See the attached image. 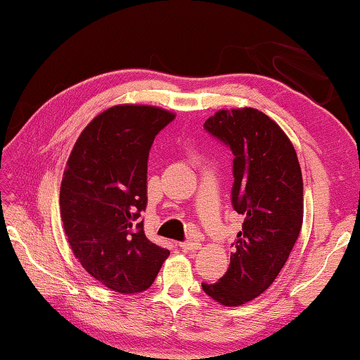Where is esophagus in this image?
Masks as SVG:
<instances>
[{
	"label": "esophagus",
	"mask_w": 360,
	"mask_h": 360,
	"mask_svg": "<svg viewBox=\"0 0 360 360\" xmlns=\"http://www.w3.org/2000/svg\"><path fill=\"white\" fill-rule=\"evenodd\" d=\"M180 248L186 250V252H193V250H198L201 248V243L198 239H188L184 240V243L180 244Z\"/></svg>",
	"instance_id": "obj_1"
}]
</instances>
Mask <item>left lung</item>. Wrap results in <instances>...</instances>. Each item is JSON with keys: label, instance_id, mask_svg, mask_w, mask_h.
Wrapping results in <instances>:
<instances>
[{"label": "left lung", "instance_id": "left-lung-1", "mask_svg": "<svg viewBox=\"0 0 360 360\" xmlns=\"http://www.w3.org/2000/svg\"><path fill=\"white\" fill-rule=\"evenodd\" d=\"M205 131L233 150L231 203L244 216L228 272L205 293L239 307L264 293L287 262L303 223V179L292 142L254 108L221 110Z\"/></svg>", "mask_w": 360, "mask_h": 360}]
</instances>
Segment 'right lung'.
<instances>
[{
	"label": "right lung",
	"mask_w": 360,
	"mask_h": 360,
	"mask_svg": "<svg viewBox=\"0 0 360 360\" xmlns=\"http://www.w3.org/2000/svg\"><path fill=\"white\" fill-rule=\"evenodd\" d=\"M174 120L155 106H112L83 129L63 172L68 244L83 269L117 293L149 288L170 254L146 238L141 213L150 147Z\"/></svg>",
	"instance_id": "obj_1"
}]
</instances>
